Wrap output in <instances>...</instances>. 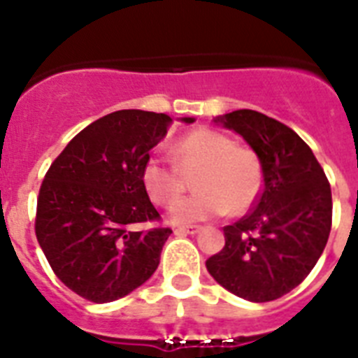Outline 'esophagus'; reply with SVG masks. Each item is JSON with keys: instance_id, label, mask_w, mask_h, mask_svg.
Returning a JSON list of instances; mask_svg holds the SVG:
<instances>
[{"instance_id": "obj_1", "label": "esophagus", "mask_w": 358, "mask_h": 358, "mask_svg": "<svg viewBox=\"0 0 358 358\" xmlns=\"http://www.w3.org/2000/svg\"><path fill=\"white\" fill-rule=\"evenodd\" d=\"M201 229H202L201 224H182V227H176V229H174V232H176L178 236L196 234V232H199Z\"/></svg>"}]
</instances>
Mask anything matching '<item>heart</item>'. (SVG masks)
I'll list each match as a JSON object with an SVG mask.
<instances>
[{
    "label": "heart",
    "instance_id": "b5f03b06",
    "mask_svg": "<svg viewBox=\"0 0 358 358\" xmlns=\"http://www.w3.org/2000/svg\"><path fill=\"white\" fill-rule=\"evenodd\" d=\"M173 162L150 156L141 169V184L156 206L169 208L185 189L184 176H193L195 195L180 201L171 212L174 223H193L229 212L243 215L260 199L264 169L258 154L236 145L229 135L201 128L184 135L171 148Z\"/></svg>",
    "mask_w": 358,
    "mask_h": 358
}]
</instances>
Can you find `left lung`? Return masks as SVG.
Here are the masks:
<instances>
[{"label":"left lung","mask_w":358,"mask_h":358,"mask_svg":"<svg viewBox=\"0 0 358 358\" xmlns=\"http://www.w3.org/2000/svg\"><path fill=\"white\" fill-rule=\"evenodd\" d=\"M258 154L264 187L245 217L224 227L206 267L223 288L267 303L299 286L320 260L333 224L331 185L310 146L286 124L252 109L217 119Z\"/></svg>","instance_id":"1"}]
</instances>
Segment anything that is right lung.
<instances>
[{
  "mask_svg": "<svg viewBox=\"0 0 358 358\" xmlns=\"http://www.w3.org/2000/svg\"><path fill=\"white\" fill-rule=\"evenodd\" d=\"M171 124L141 109L106 115L64 146L42 180L36 239L59 280L83 299H120L157 269L173 230L157 224L141 169ZM145 222L157 227L136 229Z\"/></svg>",
  "mask_w": 358,
  "mask_h": 358,
  "instance_id": "1",
  "label": "right lung"
}]
</instances>
